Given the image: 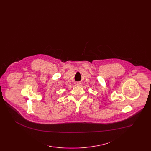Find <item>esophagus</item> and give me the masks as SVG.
<instances>
[{
  "mask_svg": "<svg viewBox=\"0 0 151 151\" xmlns=\"http://www.w3.org/2000/svg\"><path fill=\"white\" fill-rule=\"evenodd\" d=\"M80 84H80V83H76V85H77V86H80Z\"/></svg>",
  "mask_w": 151,
  "mask_h": 151,
  "instance_id": "esophagus-1",
  "label": "esophagus"
}]
</instances>
